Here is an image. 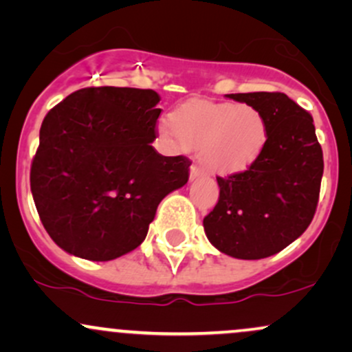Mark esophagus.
I'll list each match as a JSON object with an SVG mask.
<instances>
[{
	"label": "esophagus",
	"mask_w": 352,
	"mask_h": 352,
	"mask_svg": "<svg viewBox=\"0 0 352 352\" xmlns=\"http://www.w3.org/2000/svg\"><path fill=\"white\" fill-rule=\"evenodd\" d=\"M200 175H204V170H201L199 165H192V167H190V180L199 179Z\"/></svg>",
	"instance_id": "obj_1"
}]
</instances>
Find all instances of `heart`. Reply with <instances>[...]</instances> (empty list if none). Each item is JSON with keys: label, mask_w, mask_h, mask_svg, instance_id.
Wrapping results in <instances>:
<instances>
[{"label": "heart", "mask_w": 352, "mask_h": 352, "mask_svg": "<svg viewBox=\"0 0 352 352\" xmlns=\"http://www.w3.org/2000/svg\"><path fill=\"white\" fill-rule=\"evenodd\" d=\"M162 135L185 151H199L212 172L233 175L248 170L263 153L268 125L250 104L192 100L170 114Z\"/></svg>", "instance_id": "1"}]
</instances>
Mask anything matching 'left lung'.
I'll return each mask as SVG.
<instances>
[{
    "label": "left lung",
    "mask_w": 352,
    "mask_h": 352,
    "mask_svg": "<svg viewBox=\"0 0 352 352\" xmlns=\"http://www.w3.org/2000/svg\"><path fill=\"white\" fill-rule=\"evenodd\" d=\"M227 98L254 106L268 125V142L248 170L221 179L215 208L204 218L218 252L260 260L281 252L305 233L318 207L322 151L313 117L283 92Z\"/></svg>",
    "instance_id": "left-lung-1"
}]
</instances>
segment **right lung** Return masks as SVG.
Wrapping results in <instances>:
<instances>
[{
	"label": "right lung",
	"mask_w": 352,
	"mask_h": 352,
	"mask_svg": "<svg viewBox=\"0 0 352 352\" xmlns=\"http://www.w3.org/2000/svg\"><path fill=\"white\" fill-rule=\"evenodd\" d=\"M159 102L152 89L86 87L44 117L31 193L64 252L91 261L132 252L164 197L188 182L187 157L152 147Z\"/></svg>",
	"instance_id": "obj_1"
}]
</instances>
